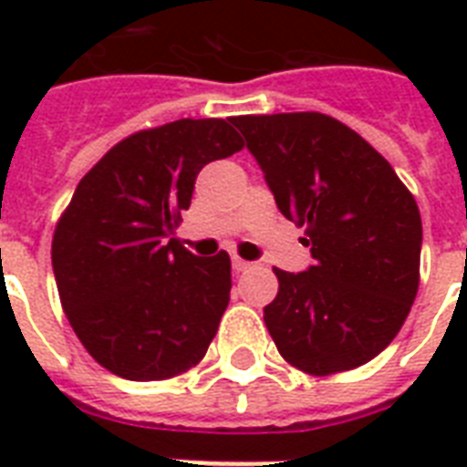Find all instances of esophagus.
<instances>
[{
	"instance_id": "34e87169",
	"label": "esophagus",
	"mask_w": 467,
	"mask_h": 467,
	"mask_svg": "<svg viewBox=\"0 0 467 467\" xmlns=\"http://www.w3.org/2000/svg\"><path fill=\"white\" fill-rule=\"evenodd\" d=\"M233 269L237 271V274H240V271H247V269H252V264H249V262H244V259H242V256L233 254Z\"/></svg>"
}]
</instances>
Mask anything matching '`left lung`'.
Returning a JSON list of instances; mask_svg holds the SVG:
<instances>
[{"mask_svg": "<svg viewBox=\"0 0 467 467\" xmlns=\"http://www.w3.org/2000/svg\"><path fill=\"white\" fill-rule=\"evenodd\" d=\"M278 211L306 227L307 271L274 269L264 322L278 354L310 376L376 358L405 325L420 288L421 218L390 161L317 111L233 120Z\"/></svg>", "mask_w": 467, "mask_h": 467, "instance_id": "1", "label": "left lung"}]
</instances>
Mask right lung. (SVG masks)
Here are the masks:
<instances>
[{
	"label": "right lung",
	"mask_w": 467,
	"mask_h": 467,
	"mask_svg": "<svg viewBox=\"0 0 467 467\" xmlns=\"http://www.w3.org/2000/svg\"><path fill=\"white\" fill-rule=\"evenodd\" d=\"M244 148L223 119H182L128 135L77 183L53 234L69 325L106 370L169 380L201 363L230 303V256L171 237L198 171Z\"/></svg>",
	"instance_id": "1"
}]
</instances>
